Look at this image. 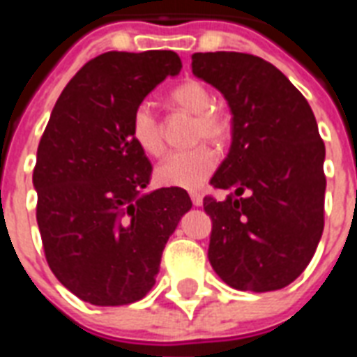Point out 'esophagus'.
Returning <instances> with one entry per match:
<instances>
[{
  "mask_svg": "<svg viewBox=\"0 0 357 357\" xmlns=\"http://www.w3.org/2000/svg\"><path fill=\"white\" fill-rule=\"evenodd\" d=\"M190 200H192V204H195L196 207H200L202 204H204V196H202L200 192H190Z\"/></svg>",
  "mask_w": 357,
  "mask_h": 357,
  "instance_id": "obj_1",
  "label": "esophagus"
}]
</instances>
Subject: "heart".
Returning a JSON list of instances; mask_svg holds the SVG:
<instances>
[{
  "instance_id": "1",
  "label": "heart",
  "mask_w": 357,
  "mask_h": 357,
  "mask_svg": "<svg viewBox=\"0 0 357 357\" xmlns=\"http://www.w3.org/2000/svg\"><path fill=\"white\" fill-rule=\"evenodd\" d=\"M178 107L196 114L195 139H207L211 142H220L229 133V119L222 109L213 105L215 98L209 86L202 81L189 79L178 85L170 92ZM131 139L137 142L140 150L159 155L162 151L161 123L155 111L148 102H140L131 114ZM217 167L215 151L206 144L195 146L190 150L170 151L162 157L155 167V178L159 183L168 187H183V189H198L204 185Z\"/></svg>"
}]
</instances>
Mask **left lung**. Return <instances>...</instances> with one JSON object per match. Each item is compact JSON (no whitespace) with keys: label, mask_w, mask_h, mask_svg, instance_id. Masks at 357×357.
<instances>
[{"label":"left lung","mask_w":357,"mask_h":357,"mask_svg":"<svg viewBox=\"0 0 357 357\" xmlns=\"http://www.w3.org/2000/svg\"><path fill=\"white\" fill-rule=\"evenodd\" d=\"M192 74L222 92L234 114L231 148L211 185L235 192L204 200L211 266L238 291L287 287L324 229L326 150L315 114L274 64L250 53H195Z\"/></svg>","instance_id":"left-lung-1"}]
</instances>
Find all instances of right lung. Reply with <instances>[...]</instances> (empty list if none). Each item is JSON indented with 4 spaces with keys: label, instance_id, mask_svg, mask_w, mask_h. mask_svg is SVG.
Masks as SVG:
<instances>
[{
    "label": "right lung",
    "instance_id": "add662e5",
    "mask_svg": "<svg viewBox=\"0 0 357 357\" xmlns=\"http://www.w3.org/2000/svg\"><path fill=\"white\" fill-rule=\"evenodd\" d=\"M181 59L107 52L70 79L36 150V222L52 272L77 298L128 305L155 285L168 237L192 207L183 189L144 192L151 162L131 139L133 109Z\"/></svg>",
    "mask_w": 357,
    "mask_h": 357
}]
</instances>
